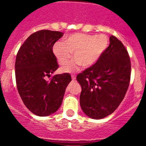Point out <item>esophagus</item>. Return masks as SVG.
Instances as JSON below:
<instances>
[{
  "label": "esophagus",
  "instance_id": "obj_1",
  "mask_svg": "<svg viewBox=\"0 0 146 146\" xmlns=\"http://www.w3.org/2000/svg\"><path fill=\"white\" fill-rule=\"evenodd\" d=\"M72 80H76V77L74 75H72Z\"/></svg>",
  "mask_w": 146,
  "mask_h": 146
}]
</instances>
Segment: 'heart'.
Segmentation results:
<instances>
[{
    "instance_id": "1",
    "label": "heart",
    "mask_w": 146,
    "mask_h": 146,
    "mask_svg": "<svg viewBox=\"0 0 146 146\" xmlns=\"http://www.w3.org/2000/svg\"><path fill=\"white\" fill-rule=\"evenodd\" d=\"M108 46V38L104 35L73 33L64 40V42H55L52 52L59 64L64 66L73 55L75 58L68 65L62 68L63 72H77L82 65L90 67L96 64Z\"/></svg>"
}]
</instances>
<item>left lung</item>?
Masks as SVG:
<instances>
[{
	"mask_svg": "<svg viewBox=\"0 0 146 146\" xmlns=\"http://www.w3.org/2000/svg\"><path fill=\"white\" fill-rule=\"evenodd\" d=\"M131 62L121 41L110 37V45L96 64L77 76L82 88L80 104L85 114L102 119L123 101L129 86Z\"/></svg>",
	"mask_w": 146,
	"mask_h": 146,
	"instance_id": "8db88e82",
	"label": "left lung"
}]
</instances>
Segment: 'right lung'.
<instances>
[{"label":"right lung","instance_id":"right-lung-1","mask_svg":"<svg viewBox=\"0 0 146 146\" xmlns=\"http://www.w3.org/2000/svg\"><path fill=\"white\" fill-rule=\"evenodd\" d=\"M63 35L62 32L48 30L35 32L25 40L17 55L18 92L26 108L38 116H47L57 111L72 81L68 73L55 74L47 80L58 68L52 47Z\"/></svg>","mask_w":146,"mask_h":146}]
</instances>
